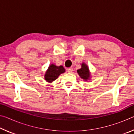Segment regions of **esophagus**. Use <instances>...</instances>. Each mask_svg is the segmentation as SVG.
<instances>
[{"mask_svg":"<svg viewBox=\"0 0 134 134\" xmlns=\"http://www.w3.org/2000/svg\"><path fill=\"white\" fill-rule=\"evenodd\" d=\"M72 71H73V69H72V67H70V68H69V69H67V71L70 72V73L72 72Z\"/></svg>","mask_w":134,"mask_h":134,"instance_id":"1","label":"esophagus"}]
</instances>
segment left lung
Here are the masks:
<instances>
[{
  "mask_svg": "<svg viewBox=\"0 0 134 134\" xmlns=\"http://www.w3.org/2000/svg\"><path fill=\"white\" fill-rule=\"evenodd\" d=\"M78 74L81 79H83L85 81L90 80L91 78V73H90L89 68L87 65L85 63L81 64V69L77 70Z\"/></svg>",
  "mask_w": 134,
  "mask_h": 134,
  "instance_id": "left-lung-1",
  "label": "left lung"
}]
</instances>
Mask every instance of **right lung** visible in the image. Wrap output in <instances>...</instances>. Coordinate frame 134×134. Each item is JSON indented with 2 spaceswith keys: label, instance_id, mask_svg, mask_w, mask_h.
<instances>
[{
  "label": "right lung",
  "instance_id": "right-lung-1",
  "mask_svg": "<svg viewBox=\"0 0 134 134\" xmlns=\"http://www.w3.org/2000/svg\"><path fill=\"white\" fill-rule=\"evenodd\" d=\"M65 72V70L63 65L57 66L55 64H51L49 65L48 69L45 71L44 79L47 82L51 83L55 80L61 74Z\"/></svg>",
  "mask_w": 134,
  "mask_h": 134
}]
</instances>
